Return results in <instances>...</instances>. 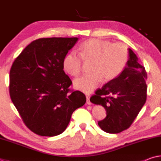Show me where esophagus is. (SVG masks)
I'll use <instances>...</instances> for the list:
<instances>
[{
    "instance_id": "34e87169",
    "label": "esophagus",
    "mask_w": 161,
    "mask_h": 161,
    "mask_svg": "<svg viewBox=\"0 0 161 161\" xmlns=\"http://www.w3.org/2000/svg\"><path fill=\"white\" fill-rule=\"evenodd\" d=\"M86 98H87V101H86L87 104L90 105L91 104H92V102H91L90 100V96L89 95H86Z\"/></svg>"
}]
</instances>
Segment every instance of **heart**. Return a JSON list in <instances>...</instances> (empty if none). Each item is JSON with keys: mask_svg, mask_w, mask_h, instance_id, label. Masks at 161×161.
I'll return each instance as SVG.
<instances>
[{"mask_svg": "<svg viewBox=\"0 0 161 161\" xmlns=\"http://www.w3.org/2000/svg\"><path fill=\"white\" fill-rule=\"evenodd\" d=\"M79 54L74 51L69 53L63 59L64 70L72 76H77L83 69L85 62L92 61V74L83 75L74 81L75 89L90 93L101 83L116 78L128 64L129 52L123 43H112L99 38H90L82 43Z\"/></svg>", "mask_w": 161, "mask_h": 161, "instance_id": "b5f03b06", "label": "heart"}]
</instances>
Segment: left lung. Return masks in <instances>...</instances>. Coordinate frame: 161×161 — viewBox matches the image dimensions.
Here are the masks:
<instances>
[{
    "label": "left lung",
    "instance_id": "obj_1",
    "mask_svg": "<svg viewBox=\"0 0 161 161\" xmlns=\"http://www.w3.org/2000/svg\"><path fill=\"white\" fill-rule=\"evenodd\" d=\"M129 60L122 73L95 91L90 97L93 104L102 105L107 116L98 121L102 130L116 134L129 128L147 100V71L129 48Z\"/></svg>",
    "mask_w": 161,
    "mask_h": 161
}]
</instances>
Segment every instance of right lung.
Here are the masks:
<instances>
[{"label":"right lung","mask_w":161,"mask_h":161,"mask_svg":"<svg viewBox=\"0 0 161 161\" xmlns=\"http://www.w3.org/2000/svg\"><path fill=\"white\" fill-rule=\"evenodd\" d=\"M78 38H43L24 48L11 66L10 95L26 126L36 135L53 137L64 131L86 95L71 90L63 59Z\"/></svg>","instance_id":"right-lung-1"}]
</instances>
